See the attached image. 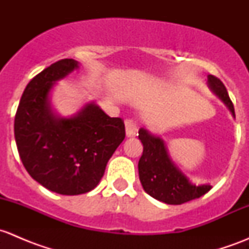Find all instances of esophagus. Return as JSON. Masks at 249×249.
<instances>
[{
    "label": "esophagus",
    "mask_w": 249,
    "mask_h": 249,
    "mask_svg": "<svg viewBox=\"0 0 249 249\" xmlns=\"http://www.w3.org/2000/svg\"><path fill=\"white\" fill-rule=\"evenodd\" d=\"M125 131L127 137H135L137 135V124L131 119L125 120Z\"/></svg>",
    "instance_id": "esophagus-1"
}]
</instances>
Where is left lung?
Returning <instances> with one entry per match:
<instances>
[{"instance_id": "8db88e82", "label": "left lung", "mask_w": 249, "mask_h": 249, "mask_svg": "<svg viewBox=\"0 0 249 249\" xmlns=\"http://www.w3.org/2000/svg\"><path fill=\"white\" fill-rule=\"evenodd\" d=\"M208 87L222 100L235 117V109L227 88L222 80L208 74ZM139 139L143 144V153L139 161L141 184L147 194L167 205H180L197 199L211 190L210 184L195 185L179 171L170 159L169 153L160 137L149 134L141 127Z\"/></svg>"}]
</instances>
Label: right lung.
Returning a JSON list of instances; mask_svg holds the SVG:
<instances>
[{
  "label": "right lung",
  "mask_w": 249,
  "mask_h": 249,
  "mask_svg": "<svg viewBox=\"0 0 249 249\" xmlns=\"http://www.w3.org/2000/svg\"><path fill=\"white\" fill-rule=\"evenodd\" d=\"M76 69V60L62 59L32 78L14 119L18 152L26 171L44 188L61 195L94 189L125 139L123 119L108 117L95 102L69 118L53 112V85Z\"/></svg>",
  "instance_id": "obj_1"
}]
</instances>
